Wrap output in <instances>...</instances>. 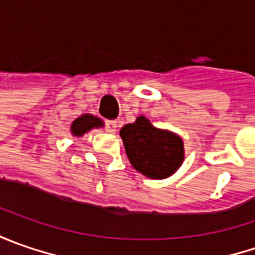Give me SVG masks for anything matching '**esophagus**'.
<instances>
[{
  "instance_id": "esophagus-1",
  "label": "esophagus",
  "mask_w": 255,
  "mask_h": 255,
  "mask_svg": "<svg viewBox=\"0 0 255 255\" xmlns=\"http://www.w3.org/2000/svg\"><path fill=\"white\" fill-rule=\"evenodd\" d=\"M116 128H118V123L115 121H106L105 122V130L108 133H115L116 132Z\"/></svg>"
}]
</instances>
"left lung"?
Returning <instances> with one entry per match:
<instances>
[{"instance_id":"obj_1","label":"left lung","mask_w":255,"mask_h":255,"mask_svg":"<svg viewBox=\"0 0 255 255\" xmlns=\"http://www.w3.org/2000/svg\"><path fill=\"white\" fill-rule=\"evenodd\" d=\"M121 137L133 167L147 177L164 179L177 170L184 159L180 137L156 129L144 116L125 125Z\"/></svg>"}]
</instances>
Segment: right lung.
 <instances>
[{
    "label": "right lung",
    "mask_w": 255,
    "mask_h": 255,
    "mask_svg": "<svg viewBox=\"0 0 255 255\" xmlns=\"http://www.w3.org/2000/svg\"><path fill=\"white\" fill-rule=\"evenodd\" d=\"M103 123L99 118H95L92 115H82L81 118H78L72 126H71V130L74 136H82L84 133L88 130H91L92 128H101Z\"/></svg>",
    "instance_id": "obj_1"
}]
</instances>
